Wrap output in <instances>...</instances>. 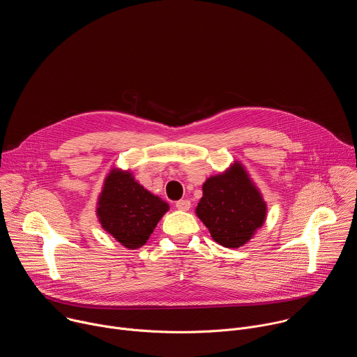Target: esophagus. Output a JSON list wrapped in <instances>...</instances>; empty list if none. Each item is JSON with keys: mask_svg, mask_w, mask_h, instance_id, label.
<instances>
[{"mask_svg": "<svg viewBox=\"0 0 357 357\" xmlns=\"http://www.w3.org/2000/svg\"><path fill=\"white\" fill-rule=\"evenodd\" d=\"M176 209L183 211V212L189 211V209H190V202H189V200H186V199H181V200H178V202H176Z\"/></svg>", "mask_w": 357, "mask_h": 357, "instance_id": "esophagus-1", "label": "esophagus"}]
</instances>
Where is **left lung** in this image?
<instances>
[{
	"instance_id": "left-lung-1",
	"label": "left lung",
	"mask_w": 357,
	"mask_h": 357,
	"mask_svg": "<svg viewBox=\"0 0 357 357\" xmlns=\"http://www.w3.org/2000/svg\"><path fill=\"white\" fill-rule=\"evenodd\" d=\"M202 190L195 213L220 245L238 248L263 227L267 202L241 162L209 176Z\"/></svg>"
}]
</instances>
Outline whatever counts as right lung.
I'll return each mask as SVG.
<instances>
[{"label":"right lung","mask_w":357,"mask_h":357,"mask_svg":"<svg viewBox=\"0 0 357 357\" xmlns=\"http://www.w3.org/2000/svg\"><path fill=\"white\" fill-rule=\"evenodd\" d=\"M169 205L135 181L130 169L112 168L97 197L96 216L109 234L128 250L142 247Z\"/></svg>","instance_id":"obj_1"}]
</instances>
